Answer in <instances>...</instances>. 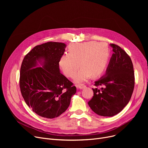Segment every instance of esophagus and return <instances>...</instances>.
<instances>
[{"label":"esophagus","mask_w":148,"mask_h":148,"mask_svg":"<svg viewBox=\"0 0 148 148\" xmlns=\"http://www.w3.org/2000/svg\"><path fill=\"white\" fill-rule=\"evenodd\" d=\"M85 87H86V86H85V85H84V84H80V85H78V86H77V88L79 89H83Z\"/></svg>","instance_id":"obj_1"}]
</instances>
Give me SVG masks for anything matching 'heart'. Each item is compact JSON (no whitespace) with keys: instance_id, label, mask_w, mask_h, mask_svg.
Here are the masks:
<instances>
[{"instance_id":"1","label":"heart","mask_w":148,"mask_h":148,"mask_svg":"<svg viewBox=\"0 0 148 148\" xmlns=\"http://www.w3.org/2000/svg\"><path fill=\"white\" fill-rule=\"evenodd\" d=\"M69 53L62 55L59 64L62 72L68 77H73L79 67L82 68L74 77V82L80 83L89 77H98L106 68L109 50L103 42L89 41L70 45Z\"/></svg>"}]
</instances>
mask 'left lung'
I'll use <instances>...</instances> for the list:
<instances>
[{
    "label": "left lung",
    "instance_id": "8db88e82",
    "mask_svg": "<svg viewBox=\"0 0 148 148\" xmlns=\"http://www.w3.org/2000/svg\"><path fill=\"white\" fill-rule=\"evenodd\" d=\"M113 53L105 75L95 82L94 96L88 102L96 114L111 117L121 112L129 103L134 87L133 65L130 57L119 46L110 44Z\"/></svg>",
    "mask_w": 148,
    "mask_h": 148
}]
</instances>
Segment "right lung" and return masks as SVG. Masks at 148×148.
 Masks as SVG:
<instances>
[{
    "instance_id": "1",
    "label": "right lung",
    "mask_w": 148,
    "mask_h": 148,
    "mask_svg": "<svg viewBox=\"0 0 148 148\" xmlns=\"http://www.w3.org/2000/svg\"><path fill=\"white\" fill-rule=\"evenodd\" d=\"M66 47L56 42L36 45L22 62L21 95L27 105L45 118H57L65 112L76 92L73 83L60 72L59 62Z\"/></svg>"
}]
</instances>
